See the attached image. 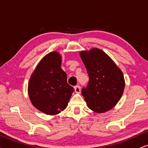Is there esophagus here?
I'll use <instances>...</instances> for the list:
<instances>
[{"mask_svg":"<svg viewBox=\"0 0 148 148\" xmlns=\"http://www.w3.org/2000/svg\"><path fill=\"white\" fill-rule=\"evenodd\" d=\"M74 90L76 93H80V87L79 85H76L74 87Z\"/></svg>","mask_w":148,"mask_h":148,"instance_id":"34e87169","label":"esophagus"}]
</instances>
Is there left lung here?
<instances>
[{"instance_id":"left-lung-1","label":"left lung","mask_w":148,"mask_h":148,"mask_svg":"<svg viewBox=\"0 0 148 148\" xmlns=\"http://www.w3.org/2000/svg\"><path fill=\"white\" fill-rule=\"evenodd\" d=\"M80 57L89 78L81 91L88 107L97 113L111 109L124 92V78L120 69L98 48L81 52Z\"/></svg>"}]
</instances>
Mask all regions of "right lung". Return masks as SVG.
Masks as SVG:
<instances>
[{"label":"right lung","instance_id":"right-lung-1","mask_svg":"<svg viewBox=\"0 0 148 148\" xmlns=\"http://www.w3.org/2000/svg\"><path fill=\"white\" fill-rule=\"evenodd\" d=\"M57 52L46 55L37 65L29 83V96L35 108L48 115H56L66 108L74 89L67 82Z\"/></svg>","mask_w":148,"mask_h":148}]
</instances>
